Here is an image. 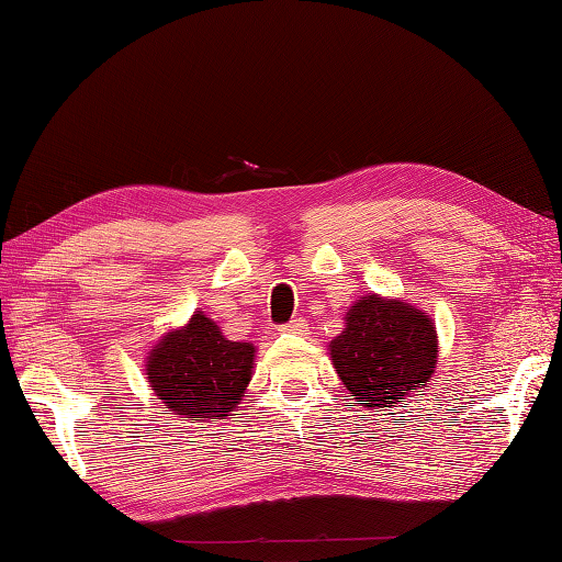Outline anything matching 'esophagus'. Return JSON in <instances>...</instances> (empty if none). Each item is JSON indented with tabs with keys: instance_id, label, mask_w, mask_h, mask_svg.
I'll use <instances>...</instances> for the list:
<instances>
[{
	"instance_id": "obj_1",
	"label": "esophagus",
	"mask_w": 562,
	"mask_h": 562,
	"mask_svg": "<svg viewBox=\"0 0 562 562\" xmlns=\"http://www.w3.org/2000/svg\"><path fill=\"white\" fill-rule=\"evenodd\" d=\"M280 330L282 333H294V336H304V333H306V321L304 318H294V321H290V324H284Z\"/></svg>"
}]
</instances>
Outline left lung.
Here are the masks:
<instances>
[{
  "mask_svg": "<svg viewBox=\"0 0 562 562\" xmlns=\"http://www.w3.org/2000/svg\"><path fill=\"white\" fill-rule=\"evenodd\" d=\"M333 367L367 411L398 408L423 396L435 376V321L405 300L364 294L345 308V328L328 345Z\"/></svg>",
  "mask_w": 562,
  "mask_h": 562,
  "instance_id": "1",
  "label": "left lung"
}]
</instances>
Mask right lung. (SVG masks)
<instances>
[{
  "label": "right lung",
  "mask_w": 562,
  "mask_h": 562,
  "mask_svg": "<svg viewBox=\"0 0 562 562\" xmlns=\"http://www.w3.org/2000/svg\"><path fill=\"white\" fill-rule=\"evenodd\" d=\"M256 345L229 340L202 312L169 328L147 352L145 374L154 396L173 415L217 423L238 408L254 376Z\"/></svg>",
  "instance_id": "add662e5"
}]
</instances>
